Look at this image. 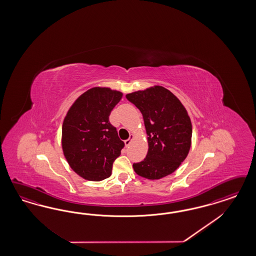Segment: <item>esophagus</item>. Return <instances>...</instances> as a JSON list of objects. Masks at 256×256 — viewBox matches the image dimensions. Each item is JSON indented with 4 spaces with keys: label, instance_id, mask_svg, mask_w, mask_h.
I'll return each instance as SVG.
<instances>
[{
    "label": "esophagus",
    "instance_id": "esophagus-1",
    "mask_svg": "<svg viewBox=\"0 0 256 256\" xmlns=\"http://www.w3.org/2000/svg\"><path fill=\"white\" fill-rule=\"evenodd\" d=\"M134 139V135H130V137L128 140H124V146H128L130 144H132V140Z\"/></svg>",
    "mask_w": 256,
    "mask_h": 256
}]
</instances>
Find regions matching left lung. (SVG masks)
I'll use <instances>...</instances> for the list:
<instances>
[{"label":"left lung","instance_id":"1","mask_svg":"<svg viewBox=\"0 0 256 256\" xmlns=\"http://www.w3.org/2000/svg\"><path fill=\"white\" fill-rule=\"evenodd\" d=\"M142 112L148 134L146 158L134 163L135 172L150 180L172 174L185 160L192 146V126L186 108L162 86L126 96Z\"/></svg>","mask_w":256,"mask_h":256}]
</instances>
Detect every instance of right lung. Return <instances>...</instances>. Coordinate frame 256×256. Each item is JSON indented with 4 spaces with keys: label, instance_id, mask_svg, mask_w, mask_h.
<instances>
[{
    "label": "right lung",
    "instance_id": "1",
    "mask_svg": "<svg viewBox=\"0 0 256 256\" xmlns=\"http://www.w3.org/2000/svg\"><path fill=\"white\" fill-rule=\"evenodd\" d=\"M122 96L123 93L108 87H94L78 98L64 119V156L70 168L86 180L110 178L112 163L124 148L108 121Z\"/></svg>",
    "mask_w": 256,
    "mask_h": 256
}]
</instances>
